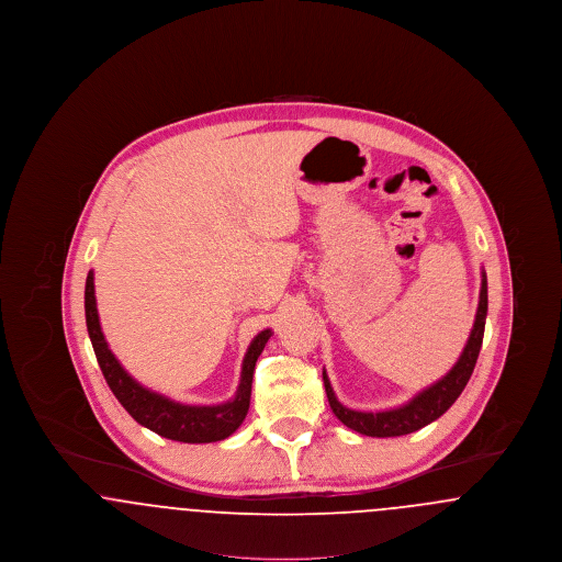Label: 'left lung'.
I'll use <instances>...</instances> for the list:
<instances>
[{
	"label": "left lung",
	"mask_w": 562,
	"mask_h": 562,
	"mask_svg": "<svg viewBox=\"0 0 562 562\" xmlns=\"http://www.w3.org/2000/svg\"><path fill=\"white\" fill-rule=\"evenodd\" d=\"M486 307H488L486 273L482 269L481 301H479V310H476V321H474L470 339L461 351L459 360L454 362L453 369L445 374L442 379L431 383L424 392H419L413 401L402 404L398 408L376 411V413L351 411V408L337 401L328 376H326V373H322L328 404H330L333 413L337 415V419L344 426H348L349 429H353L358 434H364V436H373V438L404 436V434L426 428L428 424L436 422L440 415H445L451 408V404L459 398V394L463 392V387L468 385L470 376L474 373V367H476V360H479V353H481L482 337H484Z\"/></svg>",
	"instance_id": "left-lung-1"
}]
</instances>
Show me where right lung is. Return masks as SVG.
Returning <instances> with one entry per match:
<instances>
[{"label": "right lung", "mask_w": 562, "mask_h": 562, "mask_svg": "<svg viewBox=\"0 0 562 562\" xmlns=\"http://www.w3.org/2000/svg\"><path fill=\"white\" fill-rule=\"evenodd\" d=\"M83 307H86L88 335L97 353L99 367L105 374V381L113 396L131 413L136 424L160 434L164 438H170L177 442H189V445L225 440L227 436H232L236 429L240 428L250 406V387H252V373H255L257 358L261 356L271 337L269 328L261 330L248 346L241 362L240 385L232 401L213 404V406H189L143 387L117 362L101 330L92 271H88V278H86Z\"/></svg>", "instance_id": "obj_1"}]
</instances>
